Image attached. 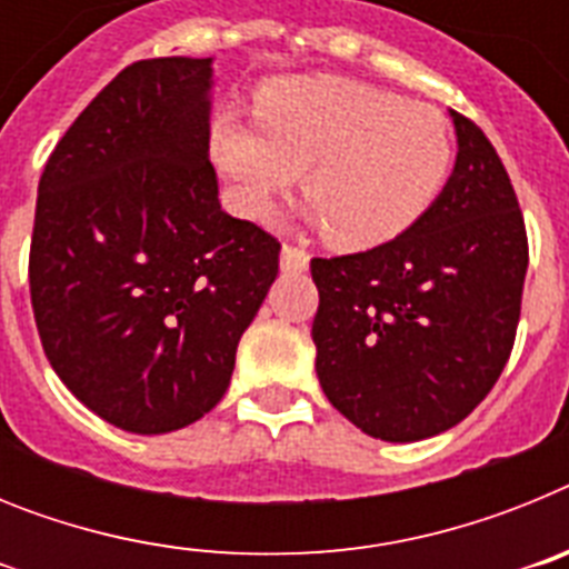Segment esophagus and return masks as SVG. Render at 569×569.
Wrapping results in <instances>:
<instances>
[{"label": "esophagus", "instance_id": "esophagus-1", "mask_svg": "<svg viewBox=\"0 0 569 569\" xmlns=\"http://www.w3.org/2000/svg\"><path fill=\"white\" fill-rule=\"evenodd\" d=\"M310 253L305 248H296V244H281V270L288 273H301L308 270Z\"/></svg>", "mask_w": 569, "mask_h": 569}]
</instances>
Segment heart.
Masks as SVG:
<instances>
[{
    "mask_svg": "<svg viewBox=\"0 0 569 569\" xmlns=\"http://www.w3.org/2000/svg\"><path fill=\"white\" fill-rule=\"evenodd\" d=\"M256 119L224 113L210 153L239 210L268 216L296 182L305 216L339 250L399 239L433 208L453 170V128L436 108L341 77H296L256 93Z\"/></svg>",
    "mask_w": 569,
    "mask_h": 569,
    "instance_id": "b5f03b06",
    "label": "heart"
}]
</instances>
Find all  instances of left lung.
Listing matches in <instances>:
<instances>
[{
  "label": "left lung",
  "instance_id": "left-lung-1",
  "mask_svg": "<svg viewBox=\"0 0 569 569\" xmlns=\"http://www.w3.org/2000/svg\"><path fill=\"white\" fill-rule=\"evenodd\" d=\"M459 156L399 239L313 259L316 373L330 405L381 441H419L481 405L510 359L527 230L499 153L450 110Z\"/></svg>",
  "mask_w": 569,
  "mask_h": 569
}]
</instances>
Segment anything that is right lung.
<instances>
[{
	"instance_id": "obj_1",
	"label": "right lung",
	"mask_w": 569,
	"mask_h": 569,
	"mask_svg": "<svg viewBox=\"0 0 569 569\" xmlns=\"http://www.w3.org/2000/svg\"><path fill=\"white\" fill-rule=\"evenodd\" d=\"M210 59H142L50 153L30 236V305L70 393L128 433L210 413L279 273V239L219 204Z\"/></svg>"
}]
</instances>
